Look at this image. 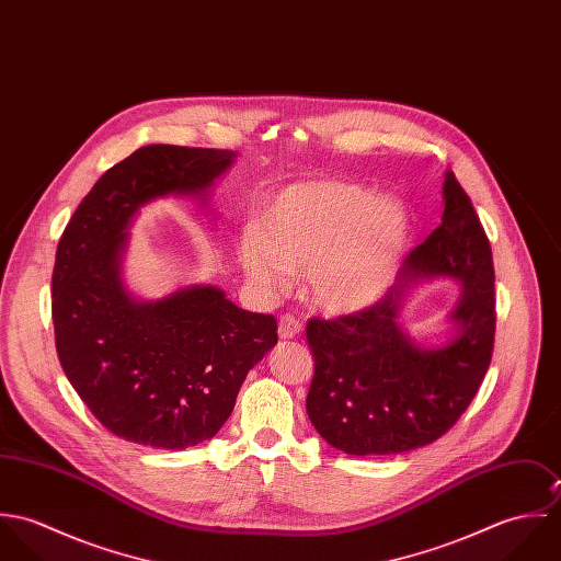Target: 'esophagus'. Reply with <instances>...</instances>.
<instances>
[{"mask_svg": "<svg viewBox=\"0 0 561 561\" xmlns=\"http://www.w3.org/2000/svg\"><path fill=\"white\" fill-rule=\"evenodd\" d=\"M302 332V321L298 320L294 313H285L278 320V336L280 339H294Z\"/></svg>", "mask_w": 561, "mask_h": 561, "instance_id": "1", "label": "esophagus"}]
</instances>
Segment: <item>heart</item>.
Segmentation results:
<instances>
[{
	"label": "heart",
	"instance_id": "heart-1",
	"mask_svg": "<svg viewBox=\"0 0 561 561\" xmlns=\"http://www.w3.org/2000/svg\"><path fill=\"white\" fill-rule=\"evenodd\" d=\"M408 241L400 203L354 183L313 181L285 190L240 241L248 278L265 294L305 272L309 298L328 313L374 305L391 285Z\"/></svg>",
	"mask_w": 561,
	"mask_h": 561
}]
</instances>
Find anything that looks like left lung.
I'll return each instance as SVG.
<instances>
[{
  "mask_svg": "<svg viewBox=\"0 0 561 561\" xmlns=\"http://www.w3.org/2000/svg\"><path fill=\"white\" fill-rule=\"evenodd\" d=\"M451 275L465 285L453 317L459 336L423 351L397 325L408 279ZM494 265L480 216L454 172L443 222L405 259L400 283L376 305L334 320L311 318L316 371L307 412L321 438L350 456H389L447 434L478 396L494 347Z\"/></svg>",
  "mask_w": 561,
  "mask_h": 561,
  "instance_id": "1",
  "label": "left lung"
}]
</instances>
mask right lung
<instances>
[{
    "instance_id": "1",
    "label": "right lung",
    "mask_w": 561,
    "mask_h": 561,
    "mask_svg": "<svg viewBox=\"0 0 561 561\" xmlns=\"http://www.w3.org/2000/svg\"><path fill=\"white\" fill-rule=\"evenodd\" d=\"M236 158L227 149L142 147L105 170L58 241L51 318L60 365L96 421L156 449L198 445L231 416L245 374L278 341L274 316L236 307L216 287L136 302L118 252L140 205L201 194Z\"/></svg>"
}]
</instances>
